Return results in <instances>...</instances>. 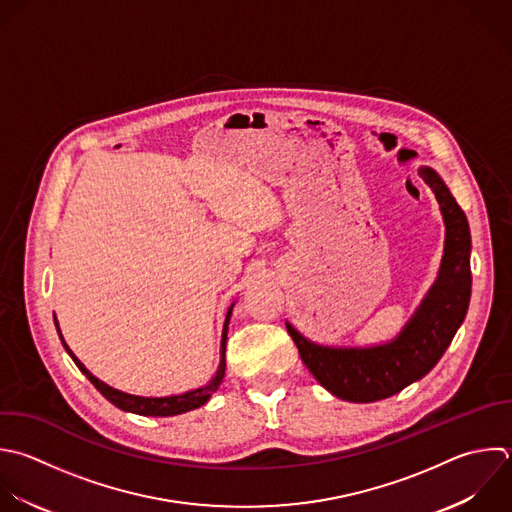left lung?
Segmentation results:
<instances>
[{
    "label": "left lung",
    "mask_w": 512,
    "mask_h": 512,
    "mask_svg": "<svg viewBox=\"0 0 512 512\" xmlns=\"http://www.w3.org/2000/svg\"><path fill=\"white\" fill-rule=\"evenodd\" d=\"M420 176L440 204L444 254L436 282L400 334L378 346L340 348L316 344L286 322L306 368L342 400L376 402L420 380L440 360L466 316L472 284L468 220L432 168H420Z\"/></svg>",
    "instance_id": "1"
}]
</instances>
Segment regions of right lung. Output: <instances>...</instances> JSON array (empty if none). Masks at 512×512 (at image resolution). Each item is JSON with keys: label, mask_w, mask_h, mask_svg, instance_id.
<instances>
[{"label": "right lung", "mask_w": 512, "mask_h": 512, "mask_svg": "<svg viewBox=\"0 0 512 512\" xmlns=\"http://www.w3.org/2000/svg\"><path fill=\"white\" fill-rule=\"evenodd\" d=\"M232 308H234V304L228 308V314H226V322H224V330H222V342H220V366H218L214 378H212L206 386H200V388H196V390H190V392H184V394H176V396H160V398L128 394V392L116 390V388L108 386L106 382H102L100 378H96V376L76 358V354H74V352L70 350V346L66 344L64 336H62V332H60L58 320H56V328H58V334H60V338H62L64 348L68 350V354L72 356V360L76 362V366L86 374V378H88L114 406H118L120 410H126V412L142 414V416H176V414H182V412H188V410H194V408H200L202 404H206V402L210 400V396H212V394L218 390V386L222 384L224 372H226V338H228V324H230Z\"/></svg>", "instance_id": "obj_1"}]
</instances>
